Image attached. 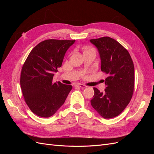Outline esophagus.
Listing matches in <instances>:
<instances>
[{"label":"esophagus","instance_id":"1","mask_svg":"<svg viewBox=\"0 0 154 154\" xmlns=\"http://www.w3.org/2000/svg\"><path fill=\"white\" fill-rule=\"evenodd\" d=\"M75 87H80V88H85V87H87V86L86 85H83V84H80V83H78V84H76V85H75Z\"/></svg>","mask_w":154,"mask_h":154}]
</instances>
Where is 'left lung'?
<instances>
[{"label": "left lung", "instance_id": "8db88e82", "mask_svg": "<svg viewBox=\"0 0 154 154\" xmlns=\"http://www.w3.org/2000/svg\"><path fill=\"white\" fill-rule=\"evenodd\" d=\"M90 42L98 50L101 71L109 75L103 92L93 88L94 95L91 105L101 117L112 118L122 113L131 100L134 88V63L128 51L113 38L104 36Z\"/></svg>", "mask_w": 154, "mask_h": 154}]
</instances>
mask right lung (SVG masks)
Segmentation results:
<instances>
[{
    "label": "right lung",
    "mask_w": 154,
    "mask_h": 154,
    "mask_svg": "<svg viewBox=\"0 0 154 154\" xmlns=\"http://www.w3.org/2000/svg\"><path fill=\"white\" fill-rule=\"evenodd\" d=\"M75 40L49 39L32 49L22 68L20 87L26 104L35 114L49 118L64 103L72 85L53 83L54 73Z\"/></svg>",
    "instance_id": "1"
}]
</instances>
